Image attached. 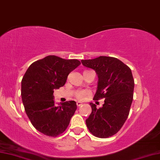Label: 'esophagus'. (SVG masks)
<instances>
[{
    "mask_svg": "<svg viewBox=\"0 0 160 160\" xmlns=\"http://www.w3.org/2000/svg\"><path fill=\"white\" fill-rule=\"evenodd\" d=\"M76 105H77L78 107H80V106H82L83 104H82V102H81L78 101V102H76Z\"/></svg>",
    "mask_w": 160,
    "mask_h": 160,
    "instance_id": "esophagus-1",
    "label": "esophagus"
}]
</instances>
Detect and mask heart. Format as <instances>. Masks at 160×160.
<instances>
[{
    "instance_id": "obj_1",
    "label": "heart",
    "mask_w": 160,
    "mask_h": 160,
    "mask_svg": "<svg viewBox=\"0 0 160 160\" xmlns=\"http://www.w3.org/2000/svg\"><path fill=\"white\" fill-rule=\"evenodd\" d=\"M89 94V92L87 91V90H80V91L77 92V93H76V97L79 99H83Z\"/></svg>"
}]
</instances>
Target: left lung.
<instances>
[{"label":"left lung","mask_w":160,"mask_h":160,"mask_svg":"<svg viewBox=\"0 0 160 160\" xmlns=\"http://www.w3.org/2000/svg\"><path fill=\"white\" fill-rule=\"evenodd\" d=\"M84 66L95 71L98 77L94 99L105 98L102 107L89 103L92 113L86 120L89 131L98 138L118 133L128 116L133 101L134 80L131 68L113 57L82 60Z\"/></svg>","instance_id":"8db88e82"}]
</instances>
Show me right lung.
<instances>
[{
    "label": "right lung",
    "mask_w": 160,
    "mask_h": 160,
    "mask_svg": "<svg viewBox=\"0 0 160 160\" xmlns=\"http://www.w3.org/2000/svg\"><path fill=\"white\" fill-rule=\"evenodd\" d=\"M81 64L76 59L66 60L48 55L30 65L22 81L25 112L37 130L49 136L66 131L77 108L75 101L55 105L53 92L63 87L69 73Z\"/></svg>",
    "instance_id": "right-lung-1"
}]
</instances>
